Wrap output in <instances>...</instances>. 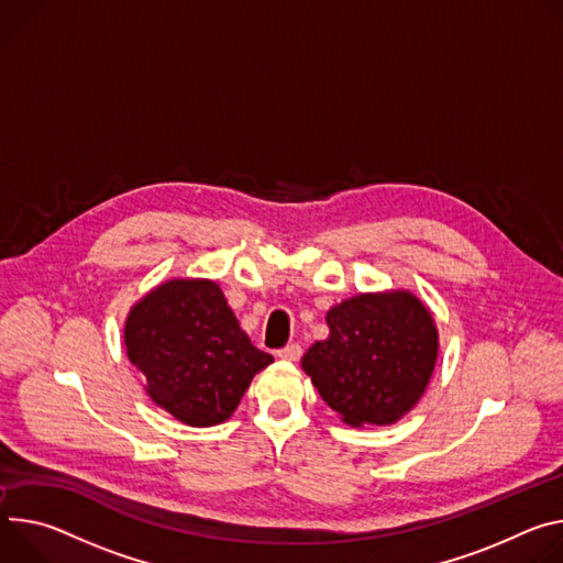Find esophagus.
<instances>
[{"mask_svg": "<svg viewBox=\"0 0 563 563\" xmlns=\"http://www.w3.org/2000/svg\"><path fill=\"white\" fill-rule=\"evenodd\" d=\"M277 357H282V360H299L301 357V346L299 344H288V346H284V349H279L277 351Z\"/></svg>", "mask_w": 563, "mask_h": 563, "instance_id": "esophagus-1", "label": "esophagus"}]
</instances>
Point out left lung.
I'll list each match as a JSON object with an SVG mask.
<instances>
[{
    "label": "left lung",
    "mask_w": 563,
    "mask_h": 563,
    "mask_svg": "<svg viewBox=\"0 0 563 563\" xmlns=\"http://www.w3.org/2000/svg\"><path fill=\"white\" fill-rule=\"evenodd\" d=\"M329 340L301 357L349 424H391L422 396L439 353L429 310L409 292L357 295L331 308Z\"/></svg>",
    "instance_id": "obj_1"
}]
</instances>
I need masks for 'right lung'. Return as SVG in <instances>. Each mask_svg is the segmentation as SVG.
<instances>
[{
	"label": "right lung",
	"mask_w": 563,
	"mask_h": 563,
	"mask_svg": "<svg viewBox=\"0 0 563 563\" xmlns=\"http://www.w3.org/2000/svg\"><path fill=\"white\" fill-rule=\"evenodd\" d=\"M124 344L145 373L150 398L192 427L230 418L255 373L273 362L250 344L208 279H174L152 290L132 308Z\"/></svg>",
	"instance_id": "1"
}]
</instances>
